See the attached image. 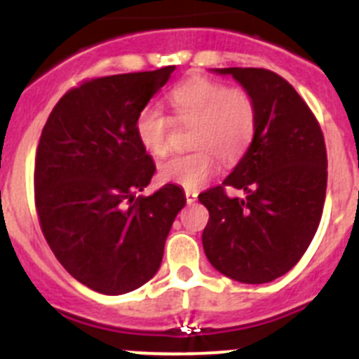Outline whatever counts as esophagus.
<instances>
[{"instance_id": "obj_1", "label": "esophagus", "mask_w": 359, "mask_h": 359, "mask_svg": "<svg viewBox=\"0 0 359 359\" xmlns=\"http://www.w3.org/2000/svg\"><path fill=\"white\" fill-rule=\"evenodd\" d=\"M185 198H187V203H189V205H192V203H194L196 199H198V192H196V190H189V189H187L185 190Z\"/></svg>"}]
</instances>
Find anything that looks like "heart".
Masks as SVG:
<instances>
[{
    "label": "heart",
    "mask_w": 359,
    "mask_h": 359,
    "mask_svg": "<svg viewBox=\"0 0 359 359\" xmlns=\"http://www.w3.org/2000/svg\"><path fill=\"white\" fill-rule=\"evenodd\" d=\"M172 118L192 123L189 145L196 147L167 158L158 167L161 182L185 189L207 183L223 165H236L252 145L259 123L255 97L226 82L192 77L167 93ZM172 120L156 107H144L136 115L135 133L142 147L154 156L169 151Z\"/></svg>",
    "instance_id": "heart-1"
}]
</instances>
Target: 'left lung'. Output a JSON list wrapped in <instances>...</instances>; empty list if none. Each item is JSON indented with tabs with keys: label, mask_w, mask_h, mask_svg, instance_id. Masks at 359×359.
I'll use <instances>...</instances> for the list:
<instances>
[{
	"label": "left lung",
	"mask_w": 359,
	"mask_h": 359,
	"mask_svg": "<svg viewBox=\"0 0 359 359\" xmlns=\"http://www.w3.org/2000/svg\"><path fill=\"white\" fill-rule=\"evenodd\" d=\"M255 97L252 145L223 185L199 194L208 208L203 248L217 271L264 284L297 264L318 230L327 189V151L313 111L293 86L264 68H223ZM226 188L243 192L230 198Z\"/></svg>",
	"instance_id": "1"
}]
</instances>
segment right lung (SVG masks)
Here are the masks:
<instances>
[{"label":"right lung","instance_id":"right-lung-1","mask_svg":"<svg viewBox=\"0 0 359 359\" xmlns=\"http://www.w3.org/2000/svg\"><path fill=\"white\" fill-rule=\"evenodd\" d=\"M176 66L82 81L41 133L34 196L43 236L62 268L90 290L123 294L156 275L183 190L138 196L156 165L135 133L136 115Z\"/></svg>","mask_w":359,"mask_h":359}]
</instances>
